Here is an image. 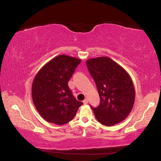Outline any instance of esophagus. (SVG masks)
Returning a JSON list of instances; mask_svg holds the SVG:
<instances>
[{"mask_svg":"<svg viewBox=\"0 0 161 161\" xmlns=\"http://www.w3.org/2000/svg\"><path fill=\"white\" fill-rule=\"evenodd\" d=\"M88 99H85L83 101V103H84V104H87V103H88Z\"/></svg>","mask_w":161,"mask_h":161,"instance_id":"obj_1","label":"esophagus"}]
</instances>
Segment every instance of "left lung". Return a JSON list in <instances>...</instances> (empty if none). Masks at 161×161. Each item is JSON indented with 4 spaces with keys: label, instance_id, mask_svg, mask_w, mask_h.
<instances>
[{
    "label": "left lung",
    "instance_id": "obj_1",
    "mask_svg": "<svg viewBox=\"0 0 161 161\" xmlns=\"http://www.w3.org/2000/svg\"><path fill=\"white\" fill-rule=\"evenodd\" d=\"M86 65L100 97L98 107L91 106L97 120L106 126L124 120L131 112L135 100L134 86L129 74L108 57L88 59Z\"/></svg>",
    "mask_w": 161,
    "mask_h": 161
}]
</instances>
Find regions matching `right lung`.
<instances>
[{"label": "right lung", "mask_w": 161, "mask_h": 161, "mask_svg": "<svg viewBox=\"0 0 161 161\" xmlns=\"http://www.w3.org/2000/svg\"><path fill=\"white\" fill-rule=\"evenodd\" d=\"M80 59L60 55L47 63L37 73L32 84L33 103L48 122L64 125L71 121L83 103L73 95L68 82Z\"/></svg>", "instance_id": "add662e5"}]
</instances>
